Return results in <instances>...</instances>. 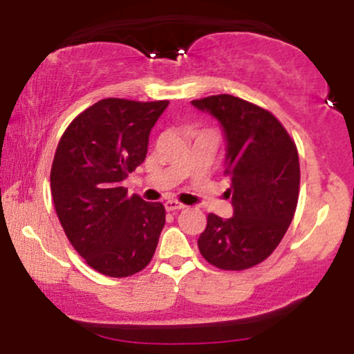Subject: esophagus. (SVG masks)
<instances>
[{
  "label": "esophagus",
  "instance_id": "esophagus-1",
  "mask_svg": "<svg viewBox=\"0 0 354 354\" xmlns=\"http://www.w3.org/2000/svg\"><path fill=\"white\" fill-rule=\"evenodd\" d=\"M165 208H166V211H180L185 208V205L176 200H168L165 203Z\"/></svg>",
  "mask_w": 354,
  "mask_h": 354
}]
</instances>
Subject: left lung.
Segmentation results:
<instances>
[{"label":"left lung","mask_w":354,"mask_h":354,"mask_svg":"<svg viewBox=\"0 0 354 354\" xmlns=\"http://www.w3.org/2000/svg\"><path fill=\"white\" fill-rule=\"evenodd\" d=\"M221 123L226 136V191L233 216L208 214L198 248L209 265L225 271L253 268L276 250L293 221L299 196L295 141L265 108L231 95L191 101Z\"/></svg>","instance_id":"8db88e82"}]
</instances>
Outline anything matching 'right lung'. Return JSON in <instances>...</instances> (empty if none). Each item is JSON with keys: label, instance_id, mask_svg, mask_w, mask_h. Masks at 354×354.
<instances>
[{"label": "right lung", "instance_id": "1", "mask_svg": "<svg viewBox=\"0 0 354 354\" xmlns=\"http://www.w3.org/2000/svg\"><path fill=\"white\" fill-rule=\"evenodd\" d=\"M169 101L106 98L61 136L51 196L68 239L93 270L126 278L146 268L165 226L161 203L128 196L123 181L145 161L149 131Z\"/></svg>", "mask_w": 354, "mask_h": 354}]
</instances>
